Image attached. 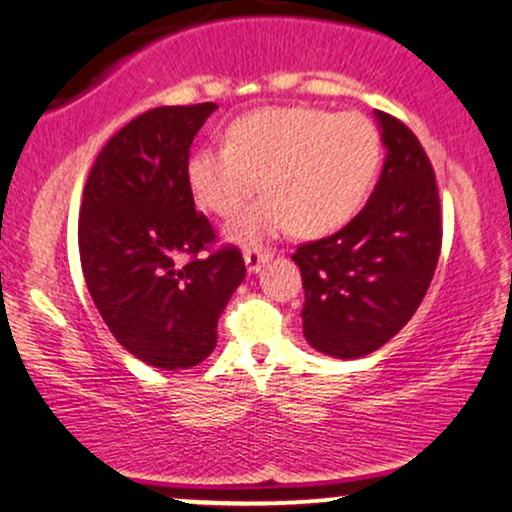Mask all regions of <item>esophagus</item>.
<instances>
[{"label":"esophagus","mask_w":512,"mask_h":512,"mask_svg":"<svg viewBox=\"0 0 512 512\" xmlns=\"http://www.w3.org/2000/svg\"><path fill=\"white\" fill-rule=\"evenodd\" d=\"M245 267H248V272H260V267L264 262L272 257V250H262V248H248L245 250Z\"/></svg>","instance_id":"esophagus-1"}]
</instances>
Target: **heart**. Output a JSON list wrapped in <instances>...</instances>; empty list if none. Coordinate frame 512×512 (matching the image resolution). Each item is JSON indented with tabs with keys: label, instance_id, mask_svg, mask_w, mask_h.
<instances>
[{
	"label": "heart",
	"instance_id": "b5f03b06",
	"mask_svg": "<svg viewBox=\"0 0 512 512\" xmlns=\"http://www.w3.org/2000/svg\"><path fill=\"white\" fill-rule=\"evenodd\" d=\"M379 159V131L365 114L264 107L238 116L226 145L197 150L188 181L197 205L231 217L262 178L269 193L226 229L238 243H257L293 226L303 236H322L355 217Z\"/></svg>",
	"mask_w": 512,
	"mask_h": 512
}]
</instances>
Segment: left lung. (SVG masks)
<instances>
[{
	"mask_svg": "<svg viewBox=\"0 0 512 512\" xmlns=\"http://www.w3.org/2000/svg\"><path fill=\"white\" fill-rule=\"evenodd\" d=\"M377 119L389 155L367 205L341 231L293 252L307 343L343 360L374 353L410 322L441 255L434 166L403 121Z\"/></svg>",
	"mask_w": 512,
	"mask_h": 512,
	"instance_id": "left-lung-1",
	"label": "left lung"
}]
</instances>
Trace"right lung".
Wrapping results in <instances>:
<instances>
[{"label":"right lung","instance_id":"add662e5","mask_svg":"<svg viewBox=\"0 0 512 512\" xmlns=\"http://www.w3.org/2000/svg\"><path fill=\"white\" fill-rule=\"evenodd\" d=\"M214 102L157 107L109 138L78 214L92 303L128 353L190 369L217 346V322L245 279L236 245H219L188 181L190 145Z\"/></svg>","mask_w":512,"mask_h":512}]
</instances>
